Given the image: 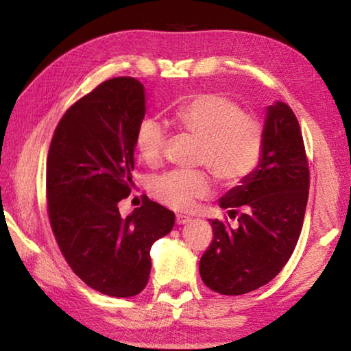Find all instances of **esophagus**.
Here are the masks:
<instances>
[{
  "label": "esophagus",
  "instance_id": "esophagus-1",
  "mask_svg": "<svg viewBox=\"0 0 351 351\" xmlns=\"http://www.w3.org/2000/svg\"><path fill=\"white\" fill-rule=\"evenodd\" d=\"M190 217H186V215H176V224H187L190 221Z\"/></svg>",
  "mask_w": 351,
  "mask_h": 351
}]
</instances>
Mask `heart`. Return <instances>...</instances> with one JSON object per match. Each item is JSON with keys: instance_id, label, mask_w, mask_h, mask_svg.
Segmentation results:
<instances>
[{"instance_id": "obj_1", "label": "heart", "mask_w": 351, "mask_h": 351, "mask_svg": "<svg viewBox=\"0 0 351 351\" xmlns=\"http://www.w3.org/2000/svg\"><path fill=\"white\" fill-rule=\"evenodd\" d=\"M175 121L184 132L201 141L198 162L206 165L223 186L241 184L258 167L265 130L257 117L215 93H199L178 106ZM167 130L156 119H144L136 132V150L147 164L162 158ZM150 192L162 204L176 210L192 209L195 201L210 192L204 171L173 170L154 178Z\"/></svg>"}]
</instances>
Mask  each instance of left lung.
<instances>
[{
  "label": "left lung",
  "mask_w": 351,
  "mask_h": 351,
  "mask_svg": "<svg viewBox=\"0 0 351 351\" xmlns=\"http://www.w3.org/2000/svg\"><path fill=\"white\" fill-rule=\"evenodd\" d=\"M258 167L219 198L232 228L209 219L213 240L199 260L206 287L240 295L271 282L287 265L304 224L310 171L299 122L287 104L266 108Z\"/></svg>",
  "instance_id": "left-lung-1"
}]
</instances>
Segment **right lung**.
Wrapping results in <instances>:
<instances>
[{"label":"right lung","mask_w":351,"mask_h":351,"mask_svg":"<svg viewBox=\"0 0 351 351\" xmlns=\"http://www.w3.org/2000/svg\"><path fill=\"white\" fill-rule=\"evenodd\" d=\"M145 100V86L133 77L100 83L64 112L47 154V213L57 245L88 287L111 297L145 288L153 243L175 226V213L148 198L127 218L119 212L134 186Z\"/></svg>","instance_id":"right-lung-1"}]
</instances>
